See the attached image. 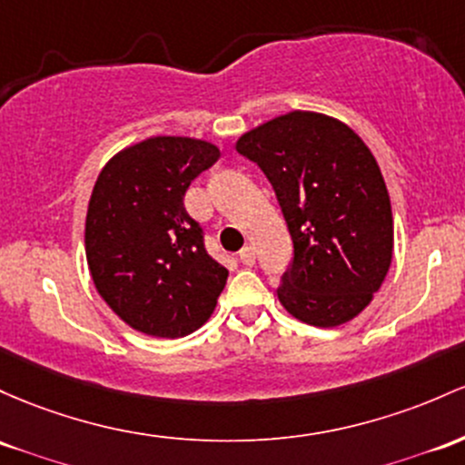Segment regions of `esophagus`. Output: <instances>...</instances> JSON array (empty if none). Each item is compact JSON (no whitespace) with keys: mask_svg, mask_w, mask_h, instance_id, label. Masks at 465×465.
<instances>
[{"mask_svg":"<svg viewBox=\"0 0 465 465\" xmlns=\"http://www.w3.org/2000/svg\"><path fill=\"white\" fill-rule=\"evenodd\" d=\"M241 262L247 264V267H252V264L256 262V252H253L252 244H247V247H242V252H241Z\"/></svg>","mask_w":465,"mask_h":465,"instance_id":"obj_1","label":"esophagus"}]
</instances>
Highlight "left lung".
Listing matches in <instances>:
<instances>
[{"label":"left lung","mask_w":465,"mask_h":465,"mask_svg":"<svg viewBox=\"0 0 465 465\" xmlns=\"http://www.w3.org/2000/svg\"><path fill=\"white\" fill-rule=\"evenodd\" d=\"M236 150L272 183L293 241L278 300L300 322L340 326L371 304L392 260V212L366 143L322 112L293 110Z\"/></svg>","instance_id":"1"}]
</instances>
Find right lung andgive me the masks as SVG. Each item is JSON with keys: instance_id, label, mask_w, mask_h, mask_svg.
Here are the masks:
<instances>
[{"instance_id": "add662e5", "label": "right lung", "mask_w": 465, "mask_h": 465, "mask_svg": "<svg viewBox=\"0 0 465 465\" xmlns=\"http://www.w3.org/2000/svg\"><path fill=\"white\" fill-rule=\"evenodd\" d=\"M221 156L192 136H150L116 152L92 187L85 258L105 304L154 338H185L207 322L229 272L205 252L183 205L190 183Z\"/></svg>"}]
</instances>
